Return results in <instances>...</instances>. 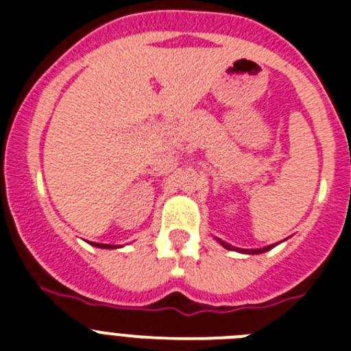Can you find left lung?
I'll return each instance as SVG.
<instances>
[{
	"label": "left lung",
	"mask_w": 351,
	"mask_h": 351,
	"mask_svg": "<svg viewBox=\"0 0 351 351\" xmlns=\"http://www.w3.org/2000/svg\"><path fill=\"white\" fill-rule=\"evenodd\" d=\"M218 243L221 244L223 247H226V250L241 251V253H247V255H260V253H265V251H269V250H272V247H274V244H271V246L258 247V250H241V247H234V246H232V244H226L225 241H221V239H218Z\"/></svg>",
	"instance_id": "1"
}]
</instances>
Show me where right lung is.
<instances>
[{"label":"right lung","mask_w":351,"mask_h":351,"mask_svg":"<svg viewBox=\"0 0 351 351\" xmlns=\"http://www.w3.org/2000/svg\"><path fill=\"white\" fill-rule=\"evenodd\" d=\"M93 246L104 247V250H114V247H116V246H112V244H93Z\"/></svg>","instance_id":"obj_1"}]
</instances>
